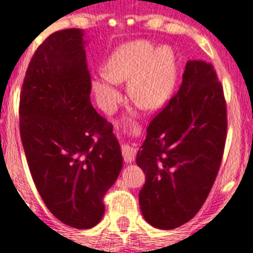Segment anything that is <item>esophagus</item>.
Wrapping results in <instances>:
<instances>
[{"mask_svg": "<svg viewBox=\"0 0 253 253\" xmlns=\"http://www.w3.org/2000/svg\"><path fill=\"white\" fill-rule=\"evenodd\" d=\"M122 155L125 161L128 164V162H132L136 157V149L128 144H122Z\"/></svg>", "mask_w": 253, "mask_h": 253, "instance_id": "obj_1", "label": "esophagus"}]
</instances>
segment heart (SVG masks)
Masks as SVG:
<instances>
[{
    "label": "heart",
    "instance_id": "b5f03b06",
    "mask_svg": "<svg viewBox=\"0 0 253 253\" xmlns=\"http://www.w3.org/2000/svg\"><path fill=\"white\" fill-rule=\"evenodd\" d=\"M176 80V62L169 46L156 49L145 41L121 46L106 63L105 73L92 82L100 108L106 113L122 100L121 82H131V97L145 109H157L168 101Z\"/></svg>",
    "mask_w": 253,
    "mask_h": 253
}]
</instances>
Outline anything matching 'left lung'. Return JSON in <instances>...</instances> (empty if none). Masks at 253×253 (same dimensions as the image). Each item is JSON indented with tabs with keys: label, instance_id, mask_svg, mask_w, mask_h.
Returning <instances> with one entry per match:
<instances>
[{
	"label": "left lung",
	"instance_id": "8db88e82",
	"mask_svg": "<svg viewBox=\"0 0 253 253\" xmlns=\"http://www.w3.org/2000/svg\"><path fill=\"white\" fill-rule=\"evenodd\" d=\"M226 130V102L215 70L204 61H188L179 91L151 121L136 155L145 174L139 204L149 225L171 230L194 218L218 173Z\"/></svg>",
	"mask_w": 253,
	"mask_h": 253
}]
</instances>
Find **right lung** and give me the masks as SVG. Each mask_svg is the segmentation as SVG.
Returning <instances> with one entry per match:
<instances>
[{
  "label": "right lung",
  "instance_id": "right-lung-1",
  "mask_svg": "<svg viewBox=\"0 0 253 253\" xmlns=\"http://www.w3.org/2000/svg\"><path fill=\"white\" fill-rule=\"evenodd\" d=\"M85 44L79 28L50 35L28 65L19 105L35 186L55 218L75 229L101 221L102 198L123 164L113 126L91 104Z\"/></svg>",
  "mask_w": 253,
  "mask_h": 253
}]
</instances>
